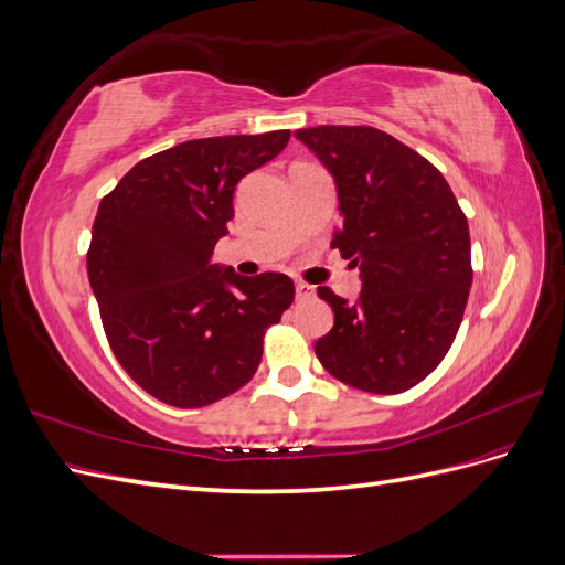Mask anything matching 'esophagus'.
<instances>
[{
	"instance_id": "34e87169",
	"label": "esophagus",
	"mask_w": 565,
	"mask_h": 565,
	"mask_svg": "<svg viewBox=\"0 0 565 565\" xmlns=\"http://www.w3.org/2000/svg\"><path fill=\"white\" fill-rule=\"evenodd\" d=\"M295 289H297V299H311L313 297V287L309 285V282H297L295 285Z\"/></svg>"
}]
</instances>
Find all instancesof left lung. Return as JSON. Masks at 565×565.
<instances>
[{
    "instance_id": "obj_1",
    "label": "left lung",
    "mask_w": 565,
    "mask_h": 565,
    "mask_svg": "<svg viewBox=\"0 0 565 565\" xmlns=\"http://www.w3.org/2000/svg\"><path fill=\"white\" fill-rule=\"evenodd\" d=\"M337 183L341 226L332 247L361 268L349 303L334 311L316 355L332 377L370 393H401L450 351L471 287L465 212L438 169L374 127L322 125L295 131Z\"/></svg>"
}]
</instances>
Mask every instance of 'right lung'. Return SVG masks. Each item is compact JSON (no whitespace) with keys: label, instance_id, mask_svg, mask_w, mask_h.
Returning <instances> with one entry per match:
<instances>
[{"label":"right lung","instance_id":"add662e5","mask_svg":"<svg viewBox=\"0 0 565 565\" xmlns=\"http://www.w3.org/2000/svg\"><path fill=\"white\" fill-rule=\"evenodd\" d=\"M287 141L289 129L185 141L134 164L98 204L87 270L106 337L167 405L204 407L245 386L266 330L295 301L285 273L245 278L212 264L237 181Z\"/></svg>","mask_w":565,"mask_h":565}]
</instances>
